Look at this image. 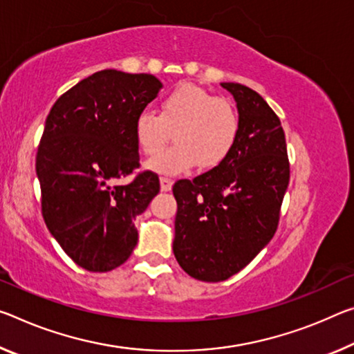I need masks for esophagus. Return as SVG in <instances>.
Wrapping results in <instances>:
<instances>
[{"label": "esophagus", "mask_w": 354, "mask_h": 354, "mask_svg": "<svg viewBox=\"0 0 354 354\" xmlns=\"http://www.w3.org/2000/svg\"><path fill=\"white\" fill-rule=\"evenodd\" d=\"M171 186H173V179L167 176H160V189L164 190V192H168V190L171 189Z\"/></svg>", "instance_id": "esophagus-1"}]
</instances>
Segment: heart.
Returning a JSON list of instances; mask_svg holds the SVG:
<instances>
[{
    "label": "heart",
    "instance_id": "obj_1",
    "mask_svg": "<svg viewBox=\"0 0 354 354\" xmlns=\"http://www.w3.org/2000/svg\"><path fill=\"white\" fill-rule=\"evenodd\" d=\"M174 132L177 143L149 160L151 170L176 175L195 165L211 170L225 162L239 136V116L225 97L197 85L176 86L162 99L159 113L142 110L136 118V138L153 156Z\"/></svg>",
    "mask_w": 354,
    "mask_h": 354
}]
</instances>
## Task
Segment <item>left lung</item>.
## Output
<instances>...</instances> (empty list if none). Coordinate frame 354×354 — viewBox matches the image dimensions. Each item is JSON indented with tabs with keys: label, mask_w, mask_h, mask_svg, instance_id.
Returning <instances> with one entry per match:
<instances>
[{
	"label": "left lung",
	"mask_w": 354,
	"mask_h": 354,
	"mask_svg": "<svg viewBox=\"0 0 354 354\" xmlns=\"http://www.w3.org/2000/svg\"><path fill=\"white\" fill-rule=\"evenodd\" d=\"M222 86L236 100V145L223 164L173 186V252L179 266L203 282L232 277L272 239L290 181L279 116L254 89L241 83Z\"/></svg>",
	"instance_id": "1"
}]
</instances>
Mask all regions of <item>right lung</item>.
<instances>
[{
    "mask_svg": "<svg viewBox=\"0 0 354 354\" xmlns=\"http://www.w3.org/2000/svg\"><path fill=\"white\" fill-rule=\"evenodd\" d=\"M162 83L151 74L105 69L61 94L36 154L46 225L74 263L91 272L122 265L137 245L136 217L159 194L140 167L136 118ZM136 174L121 187L115 181Z\"/></svg>",
    "mask_w": 354,
    "mask_h": 354,
    "instance_id": "right-lung-1",
    "label": "right lung"
}]
</instances>
